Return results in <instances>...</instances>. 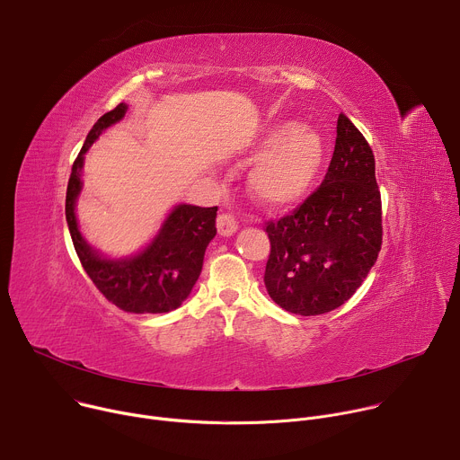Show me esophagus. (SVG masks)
I'll return each instance as SVG.
<instances>
[{"label":"esophagus","mask_w":460,"mask_h":460,"mask_svg":"<svg viewBox=\"0 0 460 460\" xmlns=\"http://www.w3.org/2000/svg\"><path fill=\"white\" fill-rule=\"evenodd\" d=\"M217 227L222 236H231L233 233H236L238 224L231 213H220L217 218Z\"/></svg>","instance_id":"1"}]
</instances>
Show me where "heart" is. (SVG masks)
I'll return each instance as SVG.
<instances>
[{"mask_svg":"<svg viewBox=\"0 0 460 460\" xmlns=\"http://www.w3.org/2000/svg\"><path fill=\"white\" fill-rule=\"evenodd\" d=\"M249 155L258 158L247 178L252 199L268 209H286L311 190L325 151L314 130L280 121L261 130Z\"/></svg>","mask_w":460,"mask_h":460,"instance_id":"heart-1","label":"heart"}]
</instances>
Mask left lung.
<instances>
[{
  "mask_svg": "<svg viewBox=\"0 0 460 460\" xmlns=\"http://www.w3.org/2000/svg\"><path fill=\"white\" fill-rule=\"evenodd\" d=\"M271 251L264 284L286 311L313 316L349 300L382 245L375 156L344 114L322 185L289 215L266 222Z\"/></svg>",
  "mask_w": 460,
  "mask_h": 460,
  "instance_id": "left-lung-1",
  "label": "left lung"
}]
</instances>
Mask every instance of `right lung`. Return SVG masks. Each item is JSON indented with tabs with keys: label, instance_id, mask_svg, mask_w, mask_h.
<instances>
[{
	"label": "right lung",
	"instance_id": "right-lung-1",
	"mask_svg": "<svg viewBox=\"0 0 460 460\" xmlns=\"http://www.w3.org/2000/svg\"><path fill=\"white\" fill-rule=\"evenodd\" d=\"M127 105L119 103L105 112L89 130L85 144L73 164L65 217L82 266L98 291L127 313H167L181 305L202 271L204 254L217 234L218 208L178 206L165 220L158 236L137 256L107 260L84 240L75 206L82 190L84 155L109 125L125 116Z\"/></svg>",
	"mask_w": 460,
	"mask_h": 460
}]
</instances>
